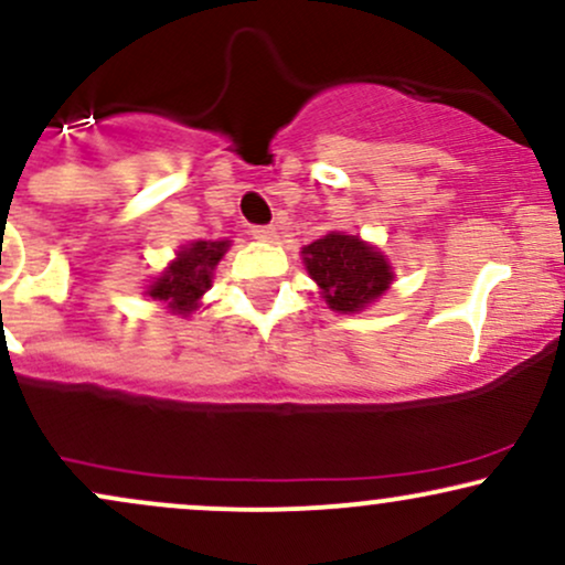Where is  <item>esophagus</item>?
Returning a JSON list of instances; mask_svg holds the SVG:
<instances>
[{"mask_svg": "<svg viewBox=\"0 0 565 565\" xmlns=\"http://www.w3.org/2000/svg\"><path fill=\"white\" fill-rule=\"evenodd\" d=\"M249 236L257 238V242H274L276 228H274V225H252Z\"/></svg>", "mask_w": 565, "mask_h": 565, "instance_id": "1", "label": "esophagus"}]
</instances>
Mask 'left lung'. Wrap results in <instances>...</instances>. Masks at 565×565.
Listing matches in <instances>:
<instances>
[{
  "label": "left lung",
  "mask_w": 565,
  "mask_h": 565,
  "mask_svg": "<svg viewBox=\"0 0 565 565\" xmlns=\"http://www.w3.org/2000/svg\"><path fill=\"white\" fill-rule=\"evenodd\" d=\"M302 260L329 308L353 313L391 287V265L359 236L329 233L302 249Z\"/></svg>",
  "instance_id": "8db88e82"
}]
</instances>
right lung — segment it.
I'll return each instance as SVG.
<instances>
[{
    "instance_id": "1",
    "label": "right lung",
    "mask_w": 565,
    "mask_h": 565,
    "mask_svg": "<svg viewBox=\"0 0 565 565\" xmlns=\"http://www.w3.org/2000/svg\"><path fill=\"white\" fill-rule=\"evenodd\" d=\"M228 249V242H193L178 255L164 276L153 281L148 295L153 300L167 302L178 313H191L196 308L199 297L210 289L212 270L220 257Z\"/></svg>"
}]
</instances>
